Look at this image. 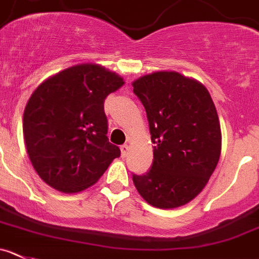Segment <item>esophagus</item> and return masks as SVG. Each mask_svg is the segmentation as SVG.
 Instances as JSON below:
<instances>
[{"label":"esophagus","instance_id":"34e87169","mask_svg":"<svg viewBox=\"0 0 259 259\" xmlns=\"http://www.w3.org/2000/svg\"><path fill=\"white\" fill-rule=\"evenodd\" d=\"M120 149H121V156L126 157L127 153H129V146H127V144H122V146L120 147Z\"/></svg>","mask_w":259,"mask_h":259}]
</instances>
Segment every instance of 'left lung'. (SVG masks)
Here are the masks:
<instances>
[{
	"label": "left lung",
	"mask_w": 259,
	"mask_h": 259,
	"mask_svg": "<svg viewBox=\"0 0 259 259\" xmlns=\"http://www.w3.org/2000/svg\"><path fill=\"white\" fill-rule=\"evenodd\" d=\"M149 122L153 163L133 174L139 194L157 208L189 203L206 187L221 154V127L206 87L175 71H157L133 83Z\"/></svg>",
	"instance_id": "left-lung-1"
}]
</instances>
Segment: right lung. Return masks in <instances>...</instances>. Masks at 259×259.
<instances>
[{"label":"right lung","mask_w":259,"mask_h":259,"mask_svg":"<svg viewBox=\"0 0 259 259\" xmlns=\"http://www.w3.org/2000/svg\"><path fill=\"white\" fill-rule=\"evenodd\" d=\"M124 85L121 76L81 64L43 81L24 110L29 158L46 184L78 193L96 184L120 148L107 138L106 97Z\"/></svg>","instance_id":"add662e5"}]
</instances>
